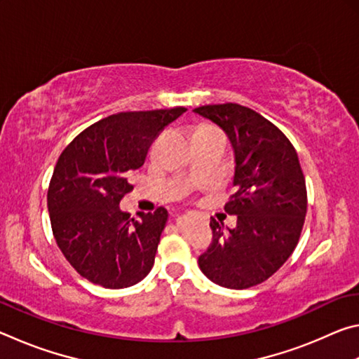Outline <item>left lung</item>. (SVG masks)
<instances>
[{
	"instance_id": "8db88e82",
	"label": "left lung",
	"mask_w": 359,
	"mask_h": 359,
	"mask_svg": "<svg viewBox=\"0 0 359 359\" xmlns=\"http://www.w3.org/2000/svg\"><path fill=\"white\" fill-rule=\"evenodd\" d=\"M222 126L234 149L236 191L224 204L238 215L228 233L210 218L212 242L198 264L217 285L244 290L280 269L299 242L307 188L290 139L253 109L224 102L194 109Z\"/></svg>"
}]
</instances>
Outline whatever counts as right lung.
Listing matches in <instances>:
<instances>
[{
    "mask_svg": "<svg viewBox=\"0 0 359 359\" xmlns=\"http://www.w3.org/2000/svg\"><path fill=\"white\" fill-rule=\"evenodd\" d=\"M185 111L109 115L79 133L60 155L47 190L52 233L68 263L92 283L126 288L154 267L168 210L135 218L118 204L133 190L128 179L150 145Z\"/></svg>",
    "mask_w": 359,
    "mask_h": 359,
    "instance_id": "add662e5",
    "label": "right lung"
}]
</instances>
